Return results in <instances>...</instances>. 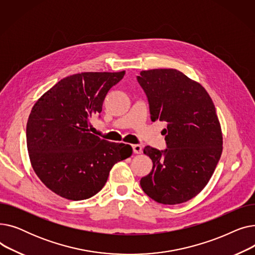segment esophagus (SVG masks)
<instances>
[{
	"instance_id": "1",
	"label": "esophagus",
	"mask_w": 255,
	"mask_h": 255,
	"mask_svg": "<svg viewBox=\"0 0 255 255\" xmlns=\"http://www.w3.org/2000/svg\"><path fill=\"white\" fill-rule=\"evenodd\" d=\"M132 149H133L134 154H140L142 152V146L140 144H133Z\"/></svg>"
}]
</instances>
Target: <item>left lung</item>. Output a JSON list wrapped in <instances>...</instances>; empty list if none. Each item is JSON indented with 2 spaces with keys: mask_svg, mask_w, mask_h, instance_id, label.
<instances>
[{
  "mask_svg": "<svg viewBox=\"0 0 255 255\" xmlns=\"http://www.w3.org/2000/svg\"><path fill=\"white\" fill-rule=\"evenodd\" d=\"M136 78L148 98L151 120L167 124L166 149H143L153 168L140 186L159 204L185 203L205 188L222 153L215 106L202 86L179 70H146Z\"/></svg>",
  "mask_w": 255,
  "mask_h": 255,
  "instance_id": "8db88e82",
  "label": "left lung"
}]
</instances>
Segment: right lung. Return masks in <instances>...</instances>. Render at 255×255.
I'll list each match as a JSON object with an SVG mask.
<instances>
[{
  "label": "right lung",
  "instance_id": "1",
  "mask_svg": "<svg viewBox=\"0 0 255 255\" xmlns=\"http://www.w3.org/2000/svg\"><path fill=\"white\" fill-rule=\"evenodd\" d=\"M125 75L84 72L61 79L38 99L26 124L34 171L56 194L83 200L98 193L112 167L132 154L129 144L90 133V118L102 111L107 92Z\"/></svg>",
  "mask_w": 255,
  "mask_h": 255
}]
</instances>
